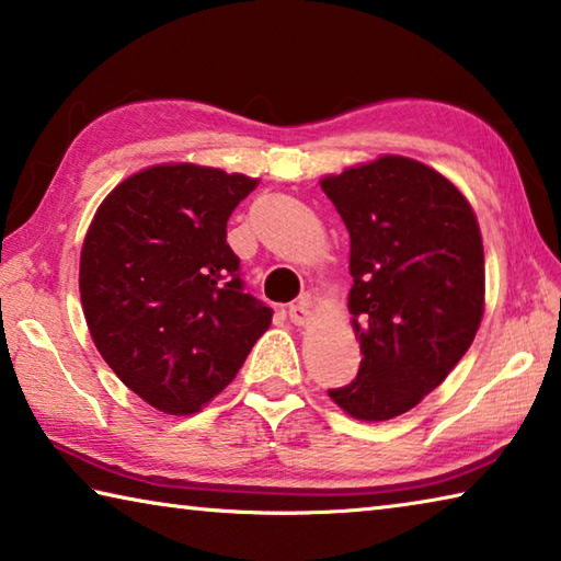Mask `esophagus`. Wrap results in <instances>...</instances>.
<instances>
[{
	"label": "esophagus",
	"instance_id": "34e87169",
	"mask_svg": "<svg viewBox=\"0 0 561 561\" xmlns=\"http://www.w3.org/2000/svg\"><path fill=\"white\" fill-rule=\"evenodd\" d=\"M287 314H289V321H291V324H297V327L307 324L309 317H311V301H309V297H301L299 301L289 304V307H287Z\"/></svg>",
	"mask_w": 561,
	"mask_h": 561
}]
</instances>
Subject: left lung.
Listing matches in <instances>:
<instances>
[{"label": "left lung", "mask_w": 561, "mask_h": 561, "mask_svg": "<svg viewBox=\"0 0 561 561\" xmlns=\"http://www.w3.org/2000/svg\"><path fill=\"white\" fill-rule=\"evenodd\" d=\"M321 190L351 237L354 381L331 388L358 421H388L438 388L485 309V252L470 203L438 170L403 156L346 168Z\"/></svg>", "instance_id": "left-lung-1"}]
</instances>
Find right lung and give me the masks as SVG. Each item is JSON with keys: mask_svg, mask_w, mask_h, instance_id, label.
Returning a JSON list of instances; mask_svg holds the SVG:
<instances>
[{"mask_svg": "<svg viewBox=\"0 0 561 561\" xmlns=\"http://www.w3.org/2000/svg\"><path fill=\"white\" fill-rule=\"evenodd\" d=\"M257 180L170 163L123 180L93 215L79 289L91 339L133 393L170 415L201 411L272 324L244 294L227 220Z\"/></svg>", "mask_w": 561, "mask_h": 561, "instance_id": "1", "label": "right lung"}]
</instances>
